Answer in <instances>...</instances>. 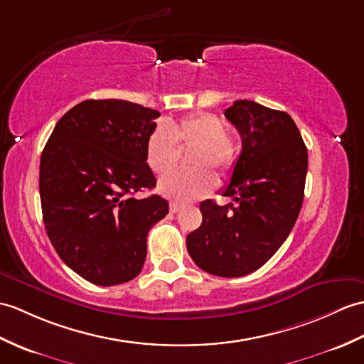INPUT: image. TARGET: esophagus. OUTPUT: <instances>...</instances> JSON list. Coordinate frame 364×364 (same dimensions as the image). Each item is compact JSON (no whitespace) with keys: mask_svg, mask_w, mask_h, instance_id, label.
I'll list each match as a JSON object with an SVG mask.
<instances>
[{"mask_svg":"<svg viewBox=\"0 0 364 364\" xmlns=\"http://www.w3.org/2000/svg\"><path fill=\"white\" fill-rule=\"evenodd\" d=\"M181 209V205L178 201H171V205H168V210H171L172 214H175V213H178V210Z\"/></svg>","mask_w":364,"mask_h":364,"instance_id":"esophagus-1","label":"esophagus"}]
</instances>
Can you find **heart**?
Segmentation results:
<instances>
[{"label":"heart","mask_w":364,"mask_h":364,"mask_svg":"<svg viewBox=\"0 0 364 364\" xmlns=\"http://www.w3.org/2000/svg\"><path fill=\"white\" fill-rule=\"evenodd\" d=\"M176 145L193 147L188 159L196 167L168 172L159 181L158 189L166 197L180 201L206 196L217 183L209 167L225 175L237 159V144L226 133L222 117L213 113L200 112L156 125L146 142V163L151 171L164 173L176 163Z\"/></svg>","instance_id":"obj_1"}]
</instances>
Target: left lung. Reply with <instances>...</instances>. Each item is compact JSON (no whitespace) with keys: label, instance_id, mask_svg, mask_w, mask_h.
Instances as JSON below:
<instances>
[{"label":"left lung","instance_id":"8db88e82","mask_svg":"<svg viewBox=\"0 0 364 364\" xmlns=\"http://www.w3.org/2000/svg\"><path fill=\"white\" fill-rule=\"evenodd\" d=\"M225 116L242 138L231 181L222 192L234 203L203 201V222L186 247L206 273L239 277L256 272L289 237L302 206L309 158L289 113L235 100Z\"/></svg>","mask_w":364,"mask_h":364}]
</instances>
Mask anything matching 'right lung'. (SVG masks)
<instances>
[{
  "label": "right lung",
  "mask_w": 364,
  "mask_h": 364,
  "mask_svg": "<svg viewBox=\"0 0 364 364\" xmlns=\"http://www.w3.org/2000/svg\"><path fill=\"white\" fill-rule=\"evenodd\" d=\"M158 116L129 100H83L55 124L41 154L48 237L65 264L91 284L136 277L150 228L168 213L159 196L134 197L156 186L146 142Z\"/></svg>",
  "instance_id": "1"
}]
</instances>
